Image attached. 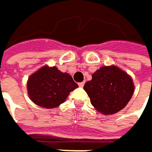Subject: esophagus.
Wrapping results in <instances>:
<instances>
[{
  "mask_svg": "<svg viewBox=\"0 0 152 152\" xmlns=\"http://www.w3.org/2000/svg\"><path fill=\"white\" fill-rule=\"evenodd\" d=\"M84 85H85V82H80V83H79V86H80V87H83L84 86Z\"/></svg>",
  "mask_w": 152,
  "mask_h": 152,
  "instance_id": "esophagus-1",
  "label": "esophagus"
}]
</instances>
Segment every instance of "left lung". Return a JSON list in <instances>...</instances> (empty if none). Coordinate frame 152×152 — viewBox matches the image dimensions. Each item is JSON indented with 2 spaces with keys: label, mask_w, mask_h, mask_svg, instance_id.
<instances>
[{
  "label": "left lung",
  "mask_w": 152,
  "mask_h": 152,
  "mask_svg": "<svg viewBox=\"0 0 152 152\" xmlns=\"http://www.w3.org/2000/svg\"><path fill=\"white\" fill-rule=\"evenodd\" d=\"M84 89L98 112L105 115L122 110L134 92L132 78L118 67L102 66L92 75Z\"/></svg>",
  "instance_id": "8db88e82"
}]
</instances>
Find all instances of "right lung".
<instances>
[{
    "label": "right lung",
    "instance_id": "add662e5",
    "mask_svg": "<svg viewBox=\"0 0 152 152\" xmlns=\"http://www.w3.org/2000/svg\"><path fill=\"white\" fill-rule=\"evenodd\" d=\"M78 86L68 73L60 72L55 66H45L29 77L27 92L34 103L48 109L63 103Z\"/></svg>",
    "mask_w": 152,
    "mask_h": 152
}]
</instances>
